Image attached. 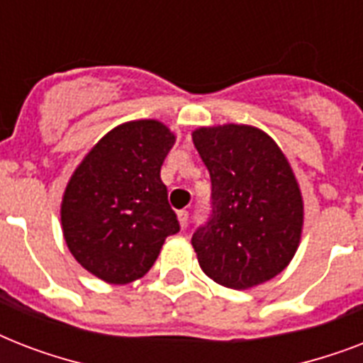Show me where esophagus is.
Returning a JSON list of instances; mask_svg holds the SVG:
<instances>
[{
	"label": "esophagus",
	"instance_id": "esophagus-1",
	"mask_svg": "<svg viewBox=\"0 0 363 363\" xmlns=\"http://www.w3.org/2000/svg\"><path fill=\"white\" fill-rule=\"evenodd\" d=\"M177 218H179V224H181V228H186L188 224V211H177Z\"/></svg>",
	"mask_w": 363,
	"mask_h": 363
}]
</instances>
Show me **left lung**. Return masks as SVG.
<instances>
[{
  "label": "left lung",
  "instance_id": "8db88e82",
  "mask_svg": "<svg viewBox=\"0 0 363 363\" xmlns=\"http://www.w3.org/2000/svg\"><path fill=\"white\" fill-rule=\"evenodd\" d=\"M192 141L213 184V215L192 235L199 267L233 290L269 281L301 241L303 198L292 165L254 125H203Z\"/></svg>",
  "mask_w": 363,
  "mask_h": 363
}]
</instances>
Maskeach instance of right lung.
Returning a JSON list of instances; mask_svg holds the SVG:
<instances>
[{
	"mask_svg": "<svg viewBox=\"0 0 363 363\" xmlns=\"http://www.w3.org/2000/svg\"><path fill=\"white\" fill-rule=\"evenodd\" d=\"M175 133L145 118L116 125L73 171L60 216L69 252L109 284L141 279L179 220L160 179Z\"/></svg>",
	"mask_w": 363,
	"mask_h": 363,
	"instance_id": "obj_1",
	"label": "right lung"
}]
</instances>
